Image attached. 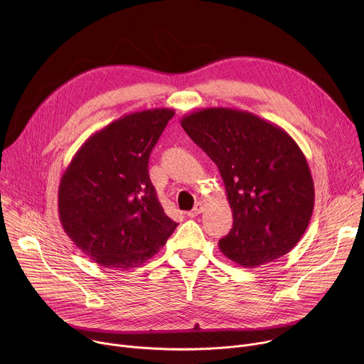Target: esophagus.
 Returning <instances> with one entry per match:
<instances>
[{
  "label": "esophagus",
  "instance_id": "obj_1",
  "mask_svg": "<svg viewBox=\"0 0 364 364\" xmlns=\"http://www.w3.org/2000/svg\"><path fill=\"white\" fill-rule=\"evenodd\" d=\"M203 209H205V206H203V203L202 202H198L196 205H195V208H193L187 215L190 216V218H195V216H198V215H200L202 212H203Z\"/></svg>",
  "mask_w": 364,
  "mask_h": 364
}]
</instances>
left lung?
I'll use <instances>...</instances> for the list:
<instances>
[{
    "instance_id": "left-lung-1",
    "label": "left lung",
    "mask_w": 364,
    "mask_h": 364,
    "mask_svg": "<svg viewBox=\"0 0 364 364\" xmlns=\"http://www.w3.org/2000/svg\"><path fill=\"white\" fill-rule=\"evenodd\" d=\"M181 126L225 184L234 223L220 240L224 256L257 268L287 255L307 230L314 206L310 168L293 137L232 108L195 111L181 118Z\"/></svg>"
}]
</instances>
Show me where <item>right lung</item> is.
I'll return each instance as SVG.
<instances>
[{"label": "right lung", "mask_w": 364, "mask_h": 364, "mask_svg": "<svg viewBox=\"0 0 364 364\" xmlns=\"http://www.w3.org/2000/svg\"><path fill=\"white\" fill-rule=\"evenodd\" d=\"M173 115L174 109L155 108L112 121L82 144L61 177V225L104 268H137L177 228L148 171L151 152Z\"/></svg>", "instance_id": "add662e5"}]
</instances>
